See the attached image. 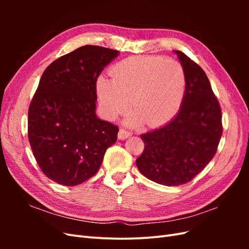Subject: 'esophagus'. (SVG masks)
<instances>
[{
	"label": "esophagus",
	"instance_id": "1",
	"mask_svg": "<svg viewBox=\"0 0 249 249\" xmlns=\"http://www.w3.org/2000/svg\"><path fill=\"white\" fill-rule=\"evenodd\" d=\"M130 136H132V134L129 131H125L124 129H120L118 132V139L120 140H124L126 138H129Z\"/></svg>",
	"mask_w": 249,
	"mask_h": 249
}]
</instances>
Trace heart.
Segmentation results:
<instances>
[{"mask_svg":"<svg viewBox=\"0 0 249 249\" xmlns=\"http://www.w3.org/2000/svg\"><path fill=\"white\" fill-rule=\"evenodd\" d=\"M111 80L100 77L96 95L106 118L113 120L129 110V125L158 126L177 115L186 90V74L182 64L172 59L155 56H134L112 67Z\"/></svg>","mask_w":249,"mask_h":249,"instance_id":"obj_1","label":"heart"}]
</instances>
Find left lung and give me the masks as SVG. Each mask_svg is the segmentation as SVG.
I'll list each match as a JSON object with an SVG mask.
<instances>
[{
  "mask_svg": "<svg viewBox=\"0 0 249 249\" xmlns=\"http://www.w3.org/2000/svg\"><path fill=\"white\" fill-rule=\"evenodd\" d=\"M186 74V90L178 114L160 129L140 135L144 150L136 160L139 171L165 186L183 185L213 159L222 135L221 109L206 72L175 51Z\"/></svg>",
  "mask_w": 249,
  "mask_h": 249,
  "instance_id": "left-lung-1",
  "label": "left lung"
}]
</instances>
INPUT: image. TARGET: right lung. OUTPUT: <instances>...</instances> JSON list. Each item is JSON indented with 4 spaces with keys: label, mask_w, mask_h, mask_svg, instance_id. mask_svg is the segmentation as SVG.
I'll return each instance as SVG.
<instances>
[{
    "label": "right lung",
    "mask_w": 249,
    "mask_h": 249,
    "mask_svg": "<svg viewBox=\"0 0 249 249\" xmlns=\"http://www.w3.org/2000/svg\"><path fill=\"white\" fill-rule=\"evenodd\" d=\"M119 52L84 46L43 71L30 104L28 137L41 171L63 186H77L100 169L118 126L95 114L96 80Z\"/></svg>",
    "instance_id": "1"
}]
</instances>
